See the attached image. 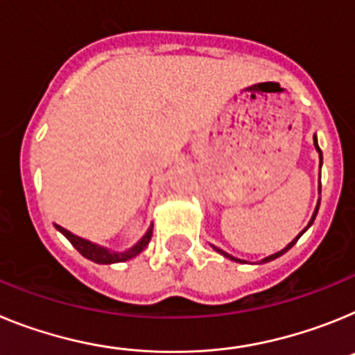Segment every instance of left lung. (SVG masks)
Instances as JSON below:
<instances>
[{"label":"left lung","mask_w":355,"mask_h":355,"mask_svg":"<svg viewBox=\"0 0 355 355\" xmlns=\"http://www.w3.org/2000/svg\"><path fill=\"white\" fill-rule=\"evenodd\" d=\"M313 141H314V148H316V152H318V155H320V168H322V160H323V157H322V150H320V146H318V137H316V134H314V135H313ZM318 191H320V193H322V186H320V187H318ZM318 209H320V198H318V203H316V209H314L313 216H311V220H309V223H307V227H306V229L302 230V232H300V234H298V236H297V237H295V239H293V241H291V243H289V245H288V246H286V248H282V250H280V252H275V254H271V255H268V257H264V259H263V261H259V264L270 263V261H273V259L280 257V255H284V254H286V252H288V250H289V248H291V246H293V245H295V243H297V241H298V239H300V236H302V234L306 232V230H307V229H309L311 225H313L314 218H316V214H318ZM211 246H212V248H214V250H216V252H218V254L225 255V257H227V259H230V261H236V263H243V264H245V263H246V261H243V259H237V257H234V255L227 254V252H223V250H221V248H218V246H214V245H211Z\"/></svg>","instance_id":"obj_1"}]
</instances>
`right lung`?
Segmentation results:
<instances>
[{"label": "right lung", "mask_w": 355, "mask_h": 355, "mask_svg": "<svg viewBox=\"0 0 355 355\" xmlns=\"http://www.w3.org/2000/svg\"><path fill=\"white\" fill-rule=\"evenodd\" d=\"M55 229L62 234L67 241L75 246L76 250L84 255L85 259H89V261H92V263H96V264L125 263V261H128V259L135 257V255H139L141 252H143L144 248L148 246V243H150V239H152V234H153V225H150L146 230V234H144L139 241L132 246V248H128V250H125V252H114V250H110V248H107V246H101V245H98V243H92V241H89V239H84V237L76 236V234L69 232V230L64 229V227H60V225H57V223H55Z\"/></svg>", "instance_id": "1"}]
</instances>
